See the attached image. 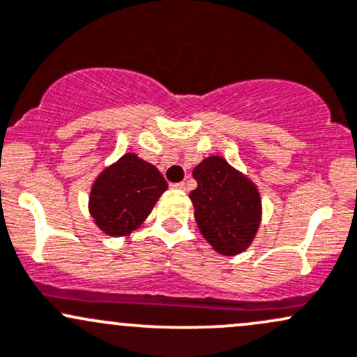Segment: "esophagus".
Wrapping results in <instances>:
<instances>
[{"instance_id": "obj_1", "label": "esophagus", "mask_w": 357, "mask_h": 357, "mask_svg": "<svg viewBox=\"0 0 357 357\" xmlns=\"http://www.w3.org/2000/svg\"><path fill=\"white\" fill-rule=\"evenodd\" d=\"M172 188L174 190H179V191H183V190H186V185L185 183H174V185H171Z\"/></svg>"}]
</instances>
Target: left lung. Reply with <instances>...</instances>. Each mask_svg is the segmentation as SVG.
I'll return each instance as SVG.
<instances>
[{
	"label": "left lung",
	"mask_w": 357,
	"mask_h": 357,
	"mask_svg": "<svg viewBox=\"0 0 357 357\" xmlns=\"http://www.w3.org/2000/svg\"><path fill=\"white\" fill-rule=\"evenodd\" d=\"M193 178L198 186L190 198L204 238L220 255L231 257L245 251L260 226L261 202L257 186L219 155L202 160L193 169Z\"/></svg>",
	"instance_id": "1"
}]
</instances>
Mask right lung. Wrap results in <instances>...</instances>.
Here are the masks:
<instances>
[{
  "label": "right lung",
  "mask_w": 357,
  "mask_h": 357,
  "mask_svg": "<svg viewBox=\"0 0 357 357\" xmlns=\"http://www.w3.org/2000/svg\"><path fill=\"white\" fill-rule=\"evenodd\" d=\"M166 190V179L155 166L135 153H125L93 183L89 198L90 215L106 234L126 236L147 219Z\"/></svg>",
  "instance_id": "obj_1"
}]
</instances>
